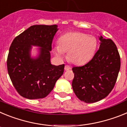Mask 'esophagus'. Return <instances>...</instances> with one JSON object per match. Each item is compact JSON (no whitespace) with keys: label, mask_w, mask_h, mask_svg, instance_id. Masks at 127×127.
Returning a JSON list of instances; mask_svg holds the SVG:
<instances>
[{"label":"esophagus","mask_w":127,"mask_h":127,"mask_svg":"<svg viewBox=\"0 0 127 127\" xmlns=\"http://www.w3.org/2000/svg\"><path fill=\"white\" fill-rule=\"evenodd\" d=\"M70 69H71V67H70L69 65H65V70H70Z\"/></svg>","instance_id":"34e87169"}]
</instances>
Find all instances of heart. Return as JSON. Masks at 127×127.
Returning a JSON list of instances; mask_svg holds the SVG:
<instances>
[{"label": "heart", "mask_w": 127, "mask_h": 127, "mask_svg": "<svg viewBox=\"0 0 127 127\" xmlns=\"http://www.w3.org/2000/svg\"><path fill=\"white\" fill-rule=\"evenodd\" d=\"M97 48V39L80 32L65 33L58 39V45L53 47V52L60 59L68 52V58L77 65L85 64L93 58Z\"/></svg>", "instance_id": "heart-1"}]
</instances>
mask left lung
I'll list each match as a JSON object with an SVG mask.
<instances>
[{
	"label": "left lung",
	"instance_id": "left-lung-1",
	"mask_svg": "<svg viewBox=\"0 0 127 127\" xmlns=\"http://www.w3.org/2000/svg\"><path fill=\"white\" fill-rule=\"evenodd\" d=\"M99 49L85 65L74 67L72 86L77 97L94 103L106 97L114 88L120 69V57L111 39L99 37Z\"/></svg>",
	"mask_w": 127,
	"mask_h": 127
}]
</instances>
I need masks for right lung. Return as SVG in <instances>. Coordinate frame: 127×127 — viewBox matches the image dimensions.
I'll return each instance as SVG.
<instances>
[{
  "label": "right lung",
  "instance_id": "right-lung-1",
  "mask_svg": "<svg viewBox=\"0 0 127 127\" xmlns=\"http://www.w3.org/2000/svg\"><path fill=\"white\" fill-rule=\"evenodd\" d=\"M57 25L31 26L16 37L9 48L7 67L13 86L19 94L29 99L44 98L62 76L64 64L53 65L50 51ZM32 45L39 48L35 59L30 57Z\"/></svg>",
  "mask_w": 127,
  "mask_h": 127
}]
</instances>
